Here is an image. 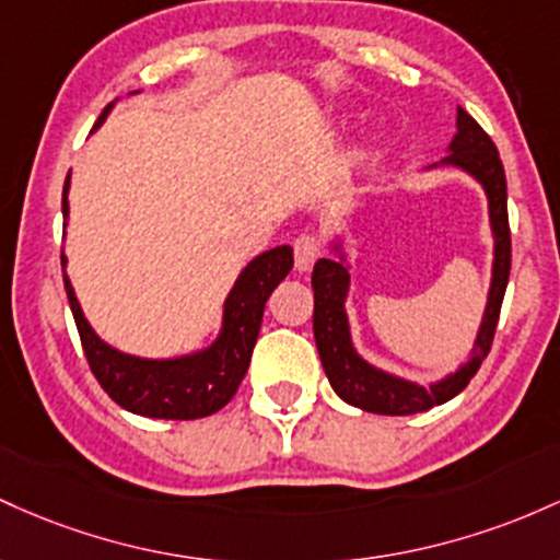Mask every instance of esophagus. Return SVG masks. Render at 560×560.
Returning a JSON list of instances; mask_svg holds the SVG:
<instances>
[{
	"instance_id": "esophagus-1",
	"label": "esophagus",
	"mask_w": 560,
	"mask_h": 560,
	"mask_svg": "<svg viewBox=\"0 0 560 560\" xmlns=\"http://www.w3.org/2000/svg\"><path fill=\"white\" fill-rule=\"evenodd\" d=\"M293 259L299 272H310L312 264L319 259V241L314 235H299L293 241Z\"/></svg>"
}]
</instances>
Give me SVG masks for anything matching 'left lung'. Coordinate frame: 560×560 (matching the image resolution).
Here are the masks:
<instances>
[{"mask_svg":"<svg viewBox=\"0 0 560 560\" xmlns=\"http://www.w3.org/2000/svg\"><path fill=\"white\" fill-rule=\"evenodd\" d=\"M436 166H455L466 172L483 187L489 200V224L494 237V261L492 282H489L487 310H483L479 332H476L474 349L466 364L450 373L447 378L420 386L416 381L399 378L386 373L368 360L351 343V328L347 314L349 296V264L341 243H332L336 256L319 259L314 264L312 288H314V341H317L319 360H323L325 375H328L332 392L351 407H360L375 416H416L431 407L444 405L468 386L470 378L479 373L481 362L492 349L494 328L500 319L502 296L511 275V228H508V185L505 168H502L500 153L489 135L483 131L466 110L457 108V135L450 142V155Z\"/></svg>","mask_w":560,"mask_h":560,"instance_id":"8db88e82","label":"left lung"}]
</instances>
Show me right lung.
Returning <instances> with one entry per match:
<instances>
[{"label": "right lung", "instance_id": "add662e5", "mask_svg": "<svg viewBox=\"0 0 560 560\" xmlns=\"http://www.w3.org/2000/svg\"><path fill=\"white\" fill-rule=\"evenodd\" d=\"M110 108L113 103L103 110L97 127L105 121ZM68 187H71V174L62 187V219H66V224ZM291 269V246L264 250L237 275L230 296L224 299L222 330L213 338L211 347L192 351V354L172 357V360H148V357L124 354V351L108 347L92 330L66 275V256H62L68 304H71L73 319H77L81 347H84L94 378L124 410L163 420H196L213 416L235 397L237 386L248 370L250 354H254L256 338H259L264 304Z\"/></svg>", "mask_w": 560, "mask_h": 560}]
</instances>
